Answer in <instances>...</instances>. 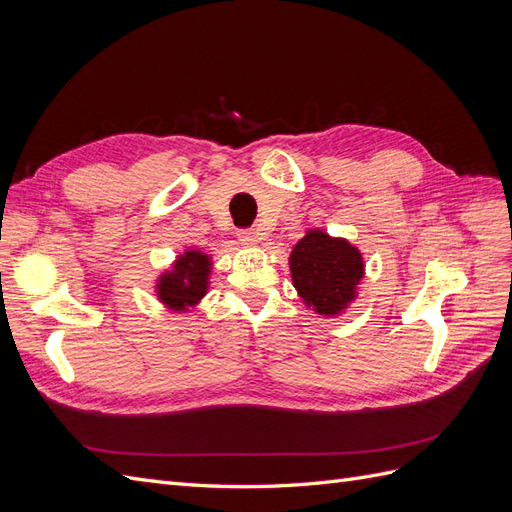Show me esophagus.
Returning <instances> with one entry per match:
<instances>
[{"label": "esophagus", "instance_id": "34e87169", "mask_svg": "<svg viewBox=\"0 0 512 512\" xmlns=\"http://www.w3.org/2000/svg\"><path fill=\"white\" fill-rule=\"evenodd\" d=\"M237 237L243 245H254L258 241V232L254 228H243L237 232Z\"/></svg>", "mask_w": 512, "mask_h": 512}]
</instances>
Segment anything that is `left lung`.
I'll return each instance as SVG.
<instances>
[{
	"label": "left lung",
	"mask_w": 512,
	"mask_h": 512,
	"mask_svg": "<svg viewBox=\"0 0 512 512\" xmlns=\"http://www.w3.org/2000/svg\"><path fill=\"white\" fill-rule=\"evenodd\" d=\"M290 275L299 297L320 316H339L356 299L365 265L350 241L331 237L318 228L292 247Z\"/></svg>",
	"instance_id": "1"
}]
</instances>
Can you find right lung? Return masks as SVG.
<instances>
[{
    "label": "right lung",
    "mask_w": 512,
    "mask_h": 512,
    "mask_svg": "<svg viewBox=\"0 0 512 512\" xmlns=\"http://www.w3.org/2000/svg\"><path fill=\"white\" fill-rule=\"evenodd\" d=\"M211 256L200 250H185L177 256L170 271H164L156 282V294L164 307L173 312H188L196 307L209 290Z\"/></svg>",
    "instance_id": "obj_1"
}]
</instances>
